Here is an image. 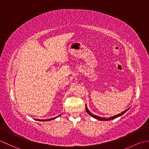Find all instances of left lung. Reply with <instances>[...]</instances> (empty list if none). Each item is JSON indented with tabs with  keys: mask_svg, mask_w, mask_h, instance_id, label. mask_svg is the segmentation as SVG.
I'll list each match as a JSON object with an SVG mask.
<instances>
[{
	"mask_svg": "<svg viewBox=\"0 0 149 149\" xmlns=\"http://www.w3.org/2000/svg\"><path fill=\"white\" fill-rule=\"evenodd\" d=\"M86 111L87 112V113L89 114L90 115V116H91L93 117L94 118H96V119H97V120H102V121H108V120H111L115 119V118H118V117H119V116H121V115H123L124 113H125V112H127V111L129 110V109H127V110L124 111L123 112H122V113H120V114H118L116 115V116H114L111 117V118H102V117H100V116H96V115L93 114H92L91 113V112H90L89 110H88V109H87V105H86Z\"/></svg>",
	"mask_w": 149,
	"mask_h": 149,
	"instance_id": "8db88e82",
	"label": "left lung"
}]
</instances>
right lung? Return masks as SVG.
Here are the masks:
<instances>
[{"label":"right lung","instance_id":"right-lung-1","mask_svg":"<svg viewBox=\"0 0 149 149\" xmlns=\"http://www.w3.org/2000/svg\"><path fill=\"white\" fill-rule=\"evenodd\" d=\"M61 115V114H60ZM60 115H59V116H58L57 117H59ZM57 117H54V118H50V119H47V120H38V121H49V120H54V119H55V118H56Z\"/></svg>","mask_w":149,"mask_h":149}]
</instances>
